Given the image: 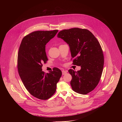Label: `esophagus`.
<instances>
[{
  "instance_id": "obj_1",
  "label": "esophagus",
  "mask_w": 122,
  "mask_h": 122,
  "mask_svg": "<svg viewBox=\"0 0 122 122\" xmlns=\"http://www.w3.org/2000/svg\"><path fill=\"white\" fill-rule=\"evenodd\" d=\"M62 75H65L66 74H67V71H66V70H62Z\"/></svg>"
}]
</instances>
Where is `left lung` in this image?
Returning <instances> with one entry per match:
<instances>
[{"label": "left lung", "instance_id": "8db88e82", "mask_svg": "<svg viewBox=\"0 0 122 122\" xmlns=\"http://www.w3.org/2000/svg\"><path fill=\"white\" fill-rule=\"evenodd\" d=\"M57 37L69 45L73 64L81 67L77 72L69 70L73 90L87 94L98 85L103 69L104 56L98 41L89 30L78 28L61 30Z\"/></svg>", "mask_w": 122, "mask_h": 122}]
</instances>
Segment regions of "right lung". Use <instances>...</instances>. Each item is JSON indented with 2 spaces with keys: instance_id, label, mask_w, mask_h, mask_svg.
Here are the masks:
<instances>
[{
  "instance_id": "add662e5",
  "label": "right lung",
  "mask_w": 122,
  "mask_h": 122,
  "mask_svg": "<svg viewBox=\"0 0 122 122\" xmlns=\"http://www.w3.org/2000/svg\"><path fill=\"white\" fill-rule=\"evenodd\" d=\"M58 30L36 31L23 38L18 54V70L24 86L32 96L46 100L55 93L62 72L57 68L45 74L42 63L48 59L45 51L46 43Z\"/></svg>"
}]
</instances>
